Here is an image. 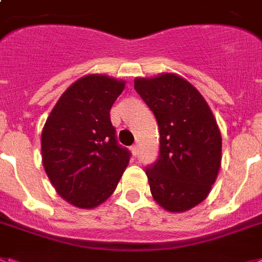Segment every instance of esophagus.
Returning a JSON list of instances; mask_svg holds the SVG:
<instances>
[{
	"label": "esophagus",
	"mask_w": 262,
	"mask_h": 262,
	"mask_svg": "<svg viewBox=\"0 0 262 262\" xmlns=\"http://www.w3.org/2000/svg\"><path fill=\"white\" fill-rule=\"evenodd\" d=\"M130 150H132V153L135 155V156H137V153H138V146L137 145H132Z\"/></svg>",
	"instance_id": "34e87169"
}]
</instances>
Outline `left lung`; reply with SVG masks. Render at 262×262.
<instances>
[{
	"instance_id": "obj_1",
	"label": "left lung",
	"mask_w": 262,
	"mask_h": 262,
	"mask_svg": "<svg viewBox=\"0 0 262 262\" xmlns=\"http://www.w3.org/2000/svg\"><path fill=\"white\" fill-rule=\"evenodd\" d=\"M135 89L156 117L160 150L145 168L153 199L179 212L205 201L221 167L222 138L199 91L173 74L137 78Z\"/></svg>"
}]
</instances>
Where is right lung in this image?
<instances>
[{
  "mask_svg": "<svg viewBox=\"0 0 262 262\" xmlns=\"http://www.w3.org/2000/svg\"><path fill=\"white\" fill-rule=\"evenodd\" d=\"M125 83L87 75L70 86L47 118L42 164L55 190L80 208L101 205L114 192L130 150L117 141L110 109Z\"/></svg>",
  "mask_w": 262,
  "mask_h": 262,
  "instance_id": "add662e5",
  "label": "right lung"
}]
</instances>
